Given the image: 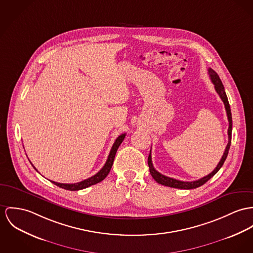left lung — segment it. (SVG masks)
Here are the masks:
<instances>
[{
	"label": "left lung",
	"mask_w": 253,
	"mask_h": 253,
	"mask_svg": "<svg viewBox=\"0 0 253 253\" xmlns=\"http://www.w3.org/2000/svg\"><path fill=\"white\" fill-rule=\"evenodd\" d=\"M208 73L209 76L211 78L212 83L214 84V89L216 91V93L219 95L220 99L222 100L225 110H226V114H227V118H228V122H229V127H228V143L226 145V148L224 150V153L221 157L219 163L217 164L216 168L214 169V170L210 173V174L206 175L205 177L198 179L196 181H192V182H184V181H180V180H176L173 178L165 176V175L161 174L160 172H158L153 167L152 164V158H151V150L150 153L148 156V167H149V170H150V174L154 178L157 183L167 186V187H170V188H176V189H183V190H191V189H196L202 185H204L208 180H210L213 176H214L219 169L220 168L223 166L224 161L226 160L227 155H228V151L230 148V144H231V134H232V116H231V110H230V105L228 102V99L226 96L225 90H224V86L220 81V79L218 77V75L216 74V72L213 70L212 68L208 69Z\"/></svg>",
	"instance_id": "8db88e82"
}]
</instances>
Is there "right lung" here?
Instances as JSON below:
<instances>
[{"instance_id": "obj_1", "label": "right lung", "mask_w": 253, "mask_h": 253, "mask_svg": "<svg viewBox=\"0 0 253 253\" xmlns=\"http://www.w3.org/2000/svg\"><path fill=\"white\" fill-rule=\"evenodd\" d=\"M126 136V134H122L120 136L117 137L110 151V154L109 157L107 159V162L106 164L104 165V167L100 169V171H98L97 173L84 181H81L78 183H75V184H63V183H58V182H54V181H51L52 183H54L55 185H57L59 188H62L64 190H68V191H79V190H83V189H85L87 187H90L92 185H95L99 182L103 181L107 175L109 174L112 167H113V164H114V160H115V157L117 154V149L119 147V145L121 144V142L123 141L124 137ZM35 168V167H34ZM36 169V168H35Z\"/></svg>"}]
</instances>
